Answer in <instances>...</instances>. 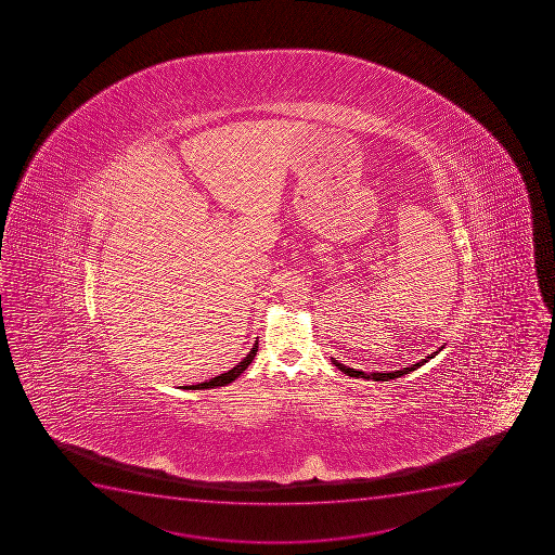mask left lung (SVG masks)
Instances as JSON below:
<instances>
[{"instance_id": "obj_1", "label": "left lung", "mask_w": 555, "mask_h": 555, "mask_svg": "<svg viewBox=\"0 0 555 555\" xmlns=\"http://www.w3.org/2000/svg\"><path fill=\"white\" fill-rule=\"evenodd\" d=\"M443 349V347H441ZM441 349L433 352V354H428V357L423 358L420 362L412 363L411 367H403L400 371H390V373H363V371H357V369L347 367L344 363L338 362L335 358H331V362L335 363L336 367L340 369L341 373L347 374V376H351V378H365V379H374V382H387V379L400 378L403 374L412 373V371H416L417 367H422L425 363L430 360V358L436 357Z\"/></svg>"}]
</instances>
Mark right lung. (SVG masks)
Instances as JSON below:
<instances>
[{
  "label": "right lung",
  "instance_id": "1",
  "mask_svg": "<svg viewBox=\"0 0 555 555\" xmlns=\"http://www.w3.org/2000/svg\"><path fill=\"white\" fill-rule=\"evenodd\" d=\"M258 351V340H255L253 344L251 351L247 352L246 358L242 360V362L236 363L235 367L230 369L228 373H222L220 376H215V378L209 379V382H203V384L197 385H186L184 389L188 390H198V389H214V387H224V385L231 384V382H235L238 376H241L244 371H246L247 365L253 362V358L257 354Z\"/></svg>",
  "mask_w": 555,
  "mask_h": 555
}]
</instances>
